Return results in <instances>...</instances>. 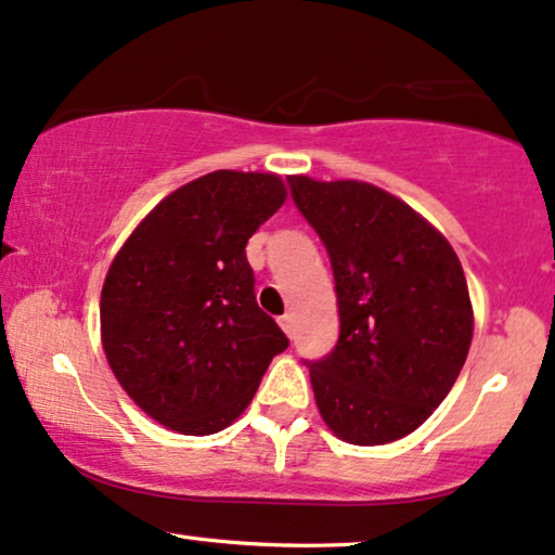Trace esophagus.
Listing matches in <instances>:
<instances>
[{
    "label": "esophagus",
    "mask_w": 555,
    "mask_h": 555,
    "mask_svg": "<svg viewBox=\"0 0 555 555\" xmlns=\"http://www.w3.org/2000/svg\"><path fill=\"white\" fill-rule=\"evenodd\" d=\"M280 326H283V332L288 334V337H293V334H296V317H293V313H283V317H280Z\"/></svg>",
    "instance_id": "1"
}]
</instances>
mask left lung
Returning <instances> with one entry per match:
<instances>
[{
	"mask_svg": "<svg viewBox=\"0 0 555 555\" xmlns=\"http://www.w3.org/2000/svg\"><path fill=\"white\" fill-rule=\"evenodd\" d=\"M330 255L339 339L309 362L317 406L352 444L414 433L440 406L474 337L466 275L440 231L375 184L288 177Z\"/></svg>",
	"mask_w": 555,
	"mask_h": 555,
	"instance_id": "8db88e82",
	"label": "left lung"
}]
</instances>
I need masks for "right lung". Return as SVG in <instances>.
Masks as SVG:
<instances>
[{
  "label": "right lung",
  "instance_id": "add662e5",
  "mask_svg": "<svg viewBox=\"0 0 555 555\" xmlns=\"http://www.w3.org/2000/svg\"><path fill=\"white\" fill-rule=\"evenodd\" d=\"M285 203L278 175L218 169L167 195L128 236L100 298L115 378L152 420L214 435L291 345L257 306L246 242Z\"/></svg>",
  "mask_w": 555,
  "mask_h": 555
}]
</instances>
